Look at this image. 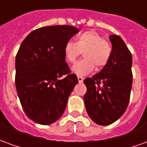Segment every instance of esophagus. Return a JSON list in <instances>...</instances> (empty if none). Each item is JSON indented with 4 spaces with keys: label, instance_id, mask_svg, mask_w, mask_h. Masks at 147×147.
I'll list each match as a JSON object with an SVG mask.
<instances>
[{
    "label": "esophagus",
    "instance_id": "1",
    "mask_svg": "<svg viewBox=\"0 0 147 147\" xmlns=\"http://www.w3.org/2000/svg\"><path fill=\"white\" fill-rule=\"evenodd\" d=\"M78 81H79V83H82L83 81V78L81 76H78Z\"/></svg>",
    "mask_w": 147,
    "mask_h": 147
}]
</instances>
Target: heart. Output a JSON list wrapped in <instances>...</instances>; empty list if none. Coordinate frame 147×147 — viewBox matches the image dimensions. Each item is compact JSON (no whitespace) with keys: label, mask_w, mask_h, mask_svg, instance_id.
Returning <instances> with one entry per match:
<instances>
[{"label":"heart","mask_w":147,"mask_h":147,"mask_svg":"<svg viewBox=\"0 0 147 147\" xmlns=\"http://www.w3.org/2000/svg\"><path fill=\"white\" fill-rule=\"evenodd\" d=\"M83 53L84 59L78 61L72 67L77 76H86L94 69H102L108 64L112 53V47L103 37L94 30L80 34L76 42H67L64 47V58L72 64Z\"/></svg>","instance_id":"obj_1"}]
</instances>
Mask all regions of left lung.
<instances>
[{"label":"left lung","instance_id":"left-lung-1","mask_svg":"<svg viewBox=\"0 0 147 147\" xmlns=\"http://www.w3.org/2000/svg\"><path fill=\"white\" fill-rule=\"evenodd\" d=\"M112 53L102 70L83 83V97L90 118L99 125H109L120 118L128 105L132 86V56L123 39L109 36Z\"/></svg>","mask_w":147,"mask_h":147}]
</instances>
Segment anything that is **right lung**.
Here are the masks:
<instances>
[{
    "instance_id": "right-lung-1",
    "label": "right lung",
    "mask_w": 147,
    "mask_h": 147,
    "mask_svg": "<svg viewBox=\"0 0 147 147\" xmlns=\"http://www.w3.org/2000/svg\"><path fill=\"white\" fill-rule=\"evenodd\" d=\"M79 31L68 25L41 27L30 32L18 50V96L26 115L39 124H51L61 118L78 83L65 62L64 47Z\"/></svg>"
}]
</instances>
